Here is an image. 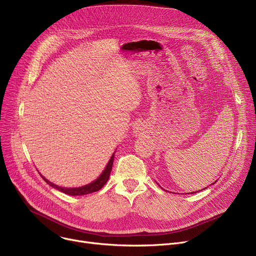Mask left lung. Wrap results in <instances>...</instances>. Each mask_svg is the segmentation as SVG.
<instances>
[{
	"label": "left lung",
	"mask_w": 256,
	"mask_h": 256,
	"mask_svg": "<svg viewBox=\"0 0 256 256\" xmlns=\"http://www.w3.org/2000/svg\"><path fill=\"white\" fill-rule=\"evenodd\" d=\"M193 193H194V192H193Z\"/></svg>",
	"instance_id": "8db88e82"
}]
</instances>
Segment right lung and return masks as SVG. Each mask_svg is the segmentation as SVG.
I'll use <instances>...</instances> for the list:
<instances>
[{
    "instance_id": "1",
    "label": "right lung",
    "mask_w": 256,
    "mask_h": 256,
    "mask_svg": "<svg viewBox=\"0 0 256 256\" xmlns=\"http://www.w3.org/2000/svg\"><path fill=\"white\" fill-rule=\"evenodd\" d=\"M113 160H114V154L111 156L109 163H108L106 169L104 170V172L100 174V176L96 180H94L93 182L89 184H86V186H80V188H62V186H56L52 184L50 182H48V180H46L42 176V178L50 184L52 186V188H55V189L59 190L60 192H63L65 194H68V195H72V196H80V195H87V194H90V193H93V192H96L98 190H100L104 186V184L106 182V180H109V176H110V173H111V170H112V166H113Z\"/></svg>"
}]
</instances>
